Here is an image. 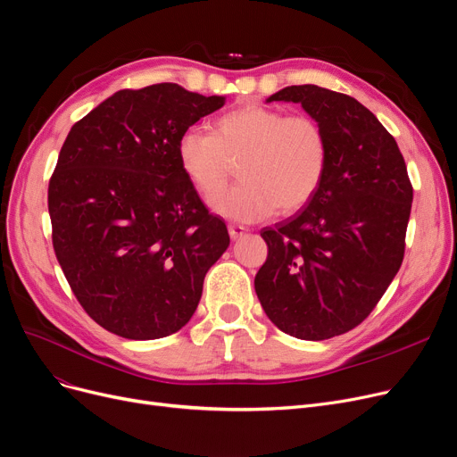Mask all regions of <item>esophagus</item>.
<instances>
[{"label":"esophagus","mask_w":457,"mask_h":457,"mask_svg":"<svg viewBox=\"0 0 457 457\" xmlns=\"http://www.w3.org/2000/svg\"><path fill=\"white\" fill-rule=\"evenodd\" d=\"M228 231H229L231 241H238V238H241V237L246 233V228H245V226H235V224H231V226H228Z\"/></svg>","instance_id":"1"}]
</instances>
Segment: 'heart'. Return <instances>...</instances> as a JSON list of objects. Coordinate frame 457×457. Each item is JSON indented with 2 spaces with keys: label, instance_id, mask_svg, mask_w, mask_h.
Wrapping results in <instances>:
<instances>
[{
  "label": "heart",
  "instance_id": "heart-1",
  "mask_svg": "<svg viewBox=\"0 0 457 457\" xmlns=\"http://www.w3.org/2000/svg\"><path fill=\"white\" fill-rule=\"evenodd\" d=\"M242 161V183L220 193L230 162ZM183 174L211 207L235 222L302 209L319 190L328 161L322 126L307 114H287L257 104L235 107L212 122L211 133L188 129L178 140Z\"/></svg>",
  "mask_w": 457,
  "mask_h": 457
}]
</instances>
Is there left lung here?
Returning a JSON list of instances; mask_svg holds the SVG:
<instances>
[{
    "instance_id": "obj_1",
    "label": "left lung",
    "mask_w": 457,
    "mask_h": 457,
    "mask_svg": "<svg viewBox=\"0 0 457 457\" xmlns=\"http://www.w3.org/2000/svg\"><path fill=\"white\" fill-rule=\"evenodd\" d=\"M267 102H293L322 126L328 161L303 209L261 237L255 276L267 317L287 335L324 341L361 324L396 276L413 187L393 135L352 96L293 85Z\"/></svg>"
}]
</instances>
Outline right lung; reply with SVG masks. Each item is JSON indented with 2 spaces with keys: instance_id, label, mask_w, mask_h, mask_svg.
Masks as SVG:
<instances>
[{
  "instance_id": "obj_1",
  "label": "right lung",
  "mask_w": 457,
  "mask_h": 457,
  "mask_svg": "<svg viewBox=\"0 0 457 457\" xmlns=\"http://www.w3.org/2000/svg\"><path fill=\"white\" fill-rule=\"evenodd\" d=\"M224 104L176 83L118 90L62 144L47 188L54 250L88 317L120 337L179 331L229 246L178 161L179 137Z\"/></svg>"
}]
</instances>
